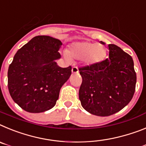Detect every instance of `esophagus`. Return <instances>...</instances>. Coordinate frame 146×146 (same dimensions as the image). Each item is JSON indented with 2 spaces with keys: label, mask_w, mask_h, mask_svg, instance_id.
Instances as JSON below:
<instances>
[{
  "label": "esophagus",
  "mask_w": 146,
  "mask_h": 146,
  "mask_svg": "<svg viewBox=\"0 0 146 146\" xmlns=\"http://www.w3.org/2000/svg\"><path fill=\"white\" fill-rule=\"evenodd\" d=\"M72 73H78V68H77V67H73V68H72Z\"/></svg>",
  "instance_id": "34e87169"
}]
</instances>
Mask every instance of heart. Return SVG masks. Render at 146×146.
<instances>
[{
    "instance_id": "obj_1",
    "label": "heart",
    "mask_w": 146,
    "mask_h": 146,
    "mask_svg": "<svg viewBox=\"0 0 146 146\" xmlns=\"http://www.w3.org/2000/svg\"><path fill=\"white\" fill-rule=\"evenodd\" d=\"M106 49L101 44L90 42H76L70 45L69 49L64 52L66 59L70 57L83 59L87 64H94L103 60L106 56Z\"/></svg>"
}]
</instances>
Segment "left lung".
<instances>
[{"mask_svg": "<svg viewBox=\"0 0 146 146\" xmlns=\"http://www.w3.org/2000/svg\"><path fill=\"white\" fill-rule=\"evenodd\" d=\"M108 48L109 58L79 68L82 83L78 95L82 107L101 117L124 108L134 96L137 82L131 56L114 44L108 45Z\"/></svg>", "mask_w": 146, "mask_h": 146, "instance_id": "1", "label": "left lung"}]
</instances>
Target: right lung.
<instances>
[{
	"label": "right lung",
	"mask_w": 146,
	"mask_h": 146,
	"mask_svg": "<svg viewBox=\"0 0 146 146\" xmlns=\"http://www.w3.org/2000/svg\"><path fill=\"white\" fill-rule=\"evenodd\" d=\"M58 39L36 36L14 56L8 70V88L15 103L31 113L50 110L59 98L61 87L71 75V66L60 68Z\"/></svg>",
	"instance_id": "obj_1"
}]
</instances>
